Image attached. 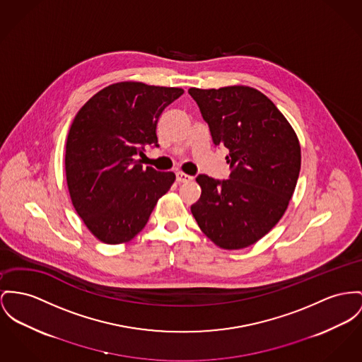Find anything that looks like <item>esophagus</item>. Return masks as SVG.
Returning <instances> with one entry per match:
<instances>
[{"label": "esophagus", "instance_id": "esophagus-1", "mask_svg": "<svg viewBox=\"0 0 362 362\" xmlns=\"http://www.w3.org/2000/svg\"><path fill=\"white\" fill-rule=\"evenodd\" d=\"M193 177L191 175H188V174H185V173H181V171H178L177 173V181L178 182H189V181H192Z\"/></svg>", "mask_w": 362, "mask_h": 362}]
</instances>
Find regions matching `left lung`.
Wrapping results in <instances>:
<instances>
[{
	"label": "left lung",
	"mask_w": 362,
	"mask_h": 362,
	"mask_svg": "<svg viewBox=\"0 0 362 362\" xmlns=\"http://www.w3.org/2000/svg\"><path fill=\"white\" fill-rule=\"evenodd\" d=\"M216 146L229 149L228 180L196 177L191 206L202 232L218 247L240 250L262 239L288 207L300 170L298 137L277 107L248 86L191 88Z\"/></svg>",
	"instance_id": "left-lung-1"
}]
</instances>
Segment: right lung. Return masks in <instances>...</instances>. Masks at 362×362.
I'll list each match as a JSON object with an SVG mask.
<instances>
[{
  "label": "right lung",
  "mask_w": 362,
  "mask_h": 362,
  "mask_svg": "<svg viewBox=\"0 0 362 362\" xmlns=\"http://www.w3.org/2000/svg\"><path fill=\"white\" fill-rule=\"evenodd\" d=\"M184 93L180 88L118 82L78 111L66 145V177L74 209L98 240L121 244L143 230L171 171L143 168L146 146H159L156 124Z\"/></svg>",
  "instance_id": "obj_1"
}]
</instances>
